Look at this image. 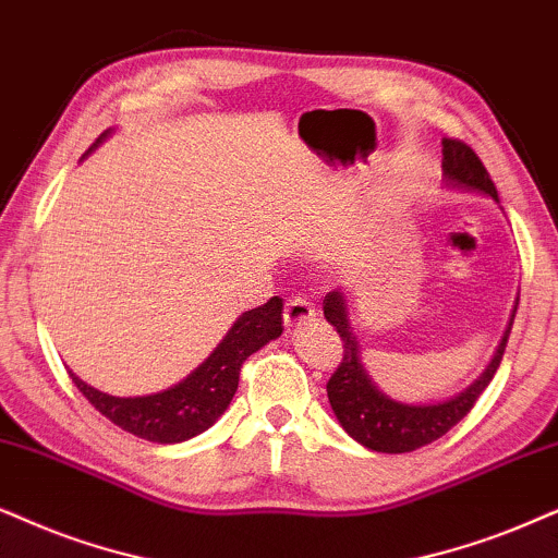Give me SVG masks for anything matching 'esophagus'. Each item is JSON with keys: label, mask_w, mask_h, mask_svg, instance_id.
Wrapping results in <instances>:
<instances>
[{"label": "esophagus", "mask_w": 558, "mask_h": 558, "mask_svg": "<svg viewBox=\"0 0 558 558\" xmlns=\"http://www.w3.org/2000/svg\"><path fill=\"white\" fill-rule=\"evenodd\" d=\"M314 316H316V308H314V303L306 299V295L295 293L293 299H288L286 314H283V322H286L288 329H299L301 324L312 322Z\"/></svg>", "instance_id": "obj_1"}]
</instances>
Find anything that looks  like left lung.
<instances>
[{
    "label": "left lung",
    "instance_id": "1",
    "mask_svg": "<svg viewBox=\"0 0 558 558\" xmlns=\"http://www.w3.org/2000/svg\"><path fill=\"white\" fill-rule=\"evenodd\" d=\"M442 172L453 185L478 190V193L492 195L497 201V187L489 172H486L482 159L476 157V151L463 141L442 138ZM324 316L337 329V335L342 337V361L327 380L329 404L335 409L344 433L355 437L361 446L376 450V453H412V450L429 446L437 437L446 435L448 429H453L474 409L489 380L495 378L512 329L510 322L502 342H499L495 361L486 365V371L466 391L448 401H440V404L414 407L384 397L371 384L368 373L361 363V350H357V340L352 335L348 306H344V295L340 291L324 295Z\"/></svg>",
    "mask_w": 558,
    "mask_h": 558
}]
</instances>
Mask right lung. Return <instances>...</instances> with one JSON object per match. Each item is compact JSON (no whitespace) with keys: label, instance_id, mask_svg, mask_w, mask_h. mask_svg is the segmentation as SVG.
I'll return each instance as SVG.
<instances>
[{"label":"right lung","instance_id":"add662e5","mask_svg":"<svg viewBox=\"0 0 558 558\" xmlns=\"http://www.w3.org/2000/svg\"><path fill=\"white\" fill-rule=\"evenodd\" d=\"M283 331V299L272 295L263 306L239 316L223 342L210 352L201 368L172 389L151 397H110L76 378L80 389L92 407L125 433L151 442H182L201 435L227 412L239 386V371L252 352H257Z\"/></svg>","mask_w":558,"mask_h":558}]
</instances>
